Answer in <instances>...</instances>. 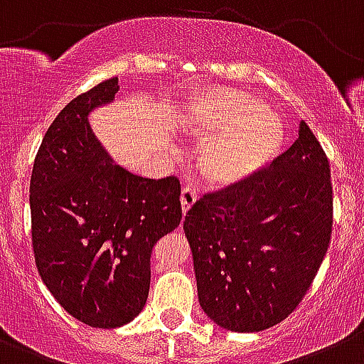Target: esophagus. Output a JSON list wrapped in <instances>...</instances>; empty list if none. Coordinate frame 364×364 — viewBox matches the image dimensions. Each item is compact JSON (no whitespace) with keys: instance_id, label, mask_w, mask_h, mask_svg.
Here are the masks:
<instances>
[{"instance_id":"obj_1","label":"esophagus","mask_w":364,"mask_h":364,"mask_svg":"<svg viewBox=\"0 0 364 364\" xmlns=\"http://www.w3.org/2000/svg\"><path fill=\"white\" fill-rule=\"evenodd\" d=\"M198 200V191L191 186H186L182 189V195H180V202H182V213L188 214V210L195 205V202Z\"/></svg>"}]
</instances>
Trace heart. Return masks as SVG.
I'll return each instance as SVG.
<instances>
[{"label": "heart", "instance_id": "b5f03b06", "mask_svg": "<svg viewBox=\"0 0 364 364\" xmlns=\"http://www.w3.org/2000/svg\"><path fill=\"white\" fill-rule=\"evenodd\" d=\"M182 132L200 146L207 184L230 188L268 168L286 143L284 123L264 100L228 87L195 91L180 116Z\"/></svg>", "mask_w": 364, "mask_h": 364}]
</instances>
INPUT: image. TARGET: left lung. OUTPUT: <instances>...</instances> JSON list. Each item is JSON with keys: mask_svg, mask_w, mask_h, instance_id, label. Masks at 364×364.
Instances as JSON below:
<instances>
[{"mask_svg": "<svg viewBox=\"0 0 364 364\" xmlns=\"http://www.w3.org/2000/svg\"><path fill=\"white\" fill-rule=\"evenodd\" d=\"M198 300L232 332H259L289 316L320 269L332 232L328 161L311 128L247 182L189 209Z\"/></svg>", "mask_w": 364, "mask_h": 364, "instance_id": "obj_1", "label": "left lung"}]
</instances>
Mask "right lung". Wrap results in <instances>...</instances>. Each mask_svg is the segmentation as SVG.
Returning a JSON list of instances; mask_svg holds the SVG:
<instances>
[{"label":"right lung","instance_id":"right-lung-1","mask_svg":"<svg viewBox=\"0 0 364 364\" xmlns=\"http://www.w3.org/2000/svg\"><path fill=\"white\" fill-rule=\"evenodd\" d=\"M117 91L110 78L60 110L30 180L41 279L73 318L98 328L121 327L143 311L151 248L182 220L178 178L127 171L92 132L89 114Z\"/></svg>","mask_w":364,"mask_h":364}]
</instances>
